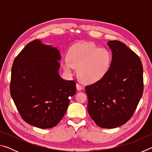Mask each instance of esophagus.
Returning a JSON list of instances; mask_svg holds the SVG:
<instances>
[{
	"instance_id": "obj_1",
	"label": "esophagus",
	"mask_w": 152,
	"mask_h": 152,
	"mask_svg": "<svg viewBox=\"0 0 152 152\" xmlns=\"http://www.w3.org/2000/svg\"><path fill=\"white\" fill-rule=\"evenodd\" d=\"M76 89L78 91H82V89H84V86H82L81 84H76Z\"/></svg>"
}]
</instances>
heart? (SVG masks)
<instances>
[{
    "label": "heart",
    "instance_id": "heart-1",
    "mask_svg": "<svg viewBox=\"0 0 152 152\" xmlns=\"http://www.w3.org/2000/svg\"><path fill=\"white\" fill-rule=\"evenodd\" d=\"M112 55L109 50L91 43H78L70 48L68 60L62 62L67 74L77 68V76L82 82L94 84L103 79L111 66Z\"/></svg>",
    "mask_w": 152,
    "mask_h": 152
}]
</instances>
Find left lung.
<instances>
[{
  "instance_id": "obj_1",
  "label": "left lung",
  "mask_w": 152,
  "mask_h": 152,
  "mask_svg": "<svg viewBox=\"0 0 152 152\" xmlns=\"http://www.w3.org/2000/svg\"><path fill=\"white\" fill-rule=\"evenodd\" d=\"M107 45L112 51L109 72L85 91L90 116L99 127L113 129L127 123L137 107L143 91V66L125 43L114 40Z\"/></svg>"
}]
</instances>
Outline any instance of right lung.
Here are the masks:
<instances>
[{
    "mask_svg": "<svg viewBox=\"0 0 152 152\" xmlns=\"http://www.w3.org/2000/svg\"><path fill=\"white\" fill-rule=\"evenodd\" d=\"M60 52L36 39L20 51L13 61L10 92L25 122L41 129L55 127L76 94V82L59 74Z\"/></svg>",
    "mask_w": 152,
    "mask_h": 152,
    "instance_id": "obj_1",
    "label": "right lung"
}]
</instances>
